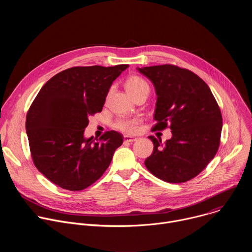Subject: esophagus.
Returning a JSON list of instances; mask_svg holds the SVG:
<instances>
[{
	"instance_id": "34e87169",
	"label": "esophagus",
	"mask_w": 252,
	"mask_h": 252,
	"mask_svg": "<svg viewBox=\"0 0 252 252\" xmlns=\"http://www.w3.org/2000/svg\"><path fill=\"white\" fill-rule=\"evenodd\" d=\"M124 140H125L126 142H133V141L136 140V137H134V136H129V135H125V136H124Z\"/></svg>"
}]
</instances>
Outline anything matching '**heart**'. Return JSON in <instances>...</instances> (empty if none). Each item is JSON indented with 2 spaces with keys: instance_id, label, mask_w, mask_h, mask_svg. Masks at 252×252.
Wrapping results in <instances>:
<instances>
[{
  "instance_id": "1",
  "label": "heart",
  "mask_w": 252,
  "mask_h": 252,
  "mask_svg": "<svg viewBox=\"0 0 252 252\" xmlns=\"http://www.w3.org/2000/svg\"><path fill=\"white\" fill-rule=\"evenodd\" d=\"M125 86H126V92L131 97H134L135 95L141 93L150 92V87L148 83L137 76H132L128 78ZM138 125H139L138 119H123V120L117 121V123L115 124V126L119 130L131 134V133H135L138 130Z\"/></svg>"
}]
</instances>
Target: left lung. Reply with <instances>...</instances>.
Listing matches in <instances>:
<instances>
[{
  "mask_svg": "<svg viewBox=\"0 0 252 252\" xmlns=\"http://www.w3.org/2000/svg\"><path fill=\"white\" fill-rule=\"evenodd\" d=\"M153 84L157 94L153 129L169 126L165 142L149 136L154 152L147 168L170 184L185 183L200 173L218 153L222 129L220 106L209 87L192 71L172 64L136 68Z\"/></svg>",
  "mask_w": 252,
  "mask_h": 252,
  "instance_id": "left-lung-1",
  "label": "left lung"
}]
</instances>
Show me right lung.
Returning a JSON list of instances; mask_svg holds the SVG:
<instances>
[{"label":"right lung","instance_id":"obj_1","mask_svg":"<svg viewBox=\"0 0 252 252\" xmlns=\"http://www.w3.org/2000/svg\"><path fill=\"white\" fill-rule=\"evenodd\" d=\"M128 67L75 66L50 79L32 101L26 130L32 161L49 181L67 190H83L109 167L124 136L106 131L85 137L89 118L101 112L114 81Z\"/></svg>","mask_w":252,"mask_h":252}]
</instances>
